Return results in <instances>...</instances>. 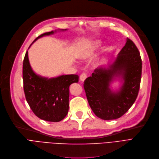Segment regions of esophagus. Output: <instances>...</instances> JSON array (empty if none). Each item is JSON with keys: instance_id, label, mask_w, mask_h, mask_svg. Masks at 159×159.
Here are the masks:
<instances>
[{"instance_id": "34e87169", "label": "esophagus", "mask_w": 159, "mask_h": 159, "mask_svg": "<svg viewBox=\"0 0 159 159\" xmlns=\"http://www.w3.org/2000/svg\"><path fill=\"white\" fill-rule=\"evenodd\" d=\"M87 77V75L85 73H82L80 76V80L81 82H84Z\"/></svg>"}]
</instances>
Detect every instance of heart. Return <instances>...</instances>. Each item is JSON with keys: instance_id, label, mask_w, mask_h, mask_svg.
<instances>
[{"instance_id": "1", "label": "heart", "mask_w": 159, "mask_h": 159, "mask_svg": "<svg viewBox=\"0 0 159 159\" xmlns=\"http://www.w3.org/2000/svg\"><path fill=\"white\" fill-rule=\"evenodd\" d=\"M100 41L97 40L83 47L78 52V57L80 59H86L90 57L94 53V51L100 46Z\"/></svg>"}]
</instances>
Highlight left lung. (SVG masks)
<instances>
[{"label": "left lung", "mask_w": 159, "mask_h": 159, "mask_svg": "<svg viewBox=\"0 0 159 159\" xmlns=\"http://www.w3.org/2000/svg\"><path fill=\"white\" fill-rule=\"evenodd\" d=\"M142 59L140 52L128 38L112 64L96 68L84 82L86 98L92 111L98 118L111 120L120 118L132 107L139 94ZM116 77H121L123 84L114 92L109 84Z\"/></svg>", "instance_id": "left-lung-1"}]
</instances>
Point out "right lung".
Here are the masks:
<instances>
[{"label":"right lung","mask_w":159,"mask_h":159,"mask_svg":"<svg viewBox=\"0 0 159 159\" xmlns=\"http://www.w3.org/2000/svg\"><path fill=\"white\" fill-rule=\"evenodd\" d=\"M54 33L51 31L42 34L32 43L41 37ZM23 79L25 98L34 114L41 120L52 122H58L65 118L69 110V88L79 82L77 75L51 79L41 77L32 70L27 51L23 64Z\"/></svg>","instance_id":"obj_1"}]
</instances>
